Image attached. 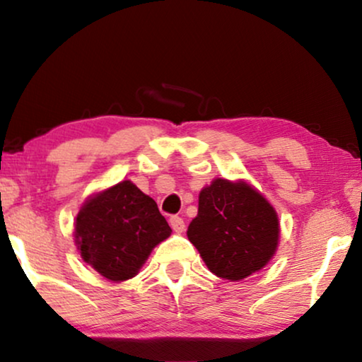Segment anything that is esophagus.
Segmentation results:
<instances>
[{
	"label": "esophagus",
	"instance_id": "1",
	"mask_svg": "<svg viewBox=\"0 0 362 362\" xmlns=\"http://www.w3.org/2000/svg\"><path fill=\"white\" fill-rule=\"evenodd\" d=\"M169 223L172 226V229H174L177 234H182L183 230H185V223H183V219L180 218V216H172Z\"/></svg>",
	"mask_w": 362,
	"mask_h": 362
}]
</instances>
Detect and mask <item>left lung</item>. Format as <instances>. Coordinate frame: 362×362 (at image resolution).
<instances>
[{
    "label": "left lung",
    "mask_w": 362,
    "mask_h": 362,
    "mask_svg": "<svg viewBox=\"0 0 362 362\" xmlns=\"http://www.w3.org/2000/svg\"><path fill=\"white\" fill-rule=\"evenodd\" d=\"M209 272L239 281L272 260L279 240L274 208L245 182L216 179L198 197L187 230Z\"/></svg>",
    "instance_id": "left-lung-1"
}]
</instances>
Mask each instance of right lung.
<instances>
[{
    "instance_id": "obj_1",
    "label": "right lung",
    "mask_w": 362,
    "mask_h": 362,
    "mask_svg": "<svg viewBox=\"0 0 362 362\" xmlns=\"http://www.w3.org/2000/svg\"><path fill=\"white\" fill-rule=\"evenodd\" d=\"M170 233L154 199L129 180L90 197L74 224L83 260L115 283L138 274L151 250Z\"/></svg>"
}]
</instances>
